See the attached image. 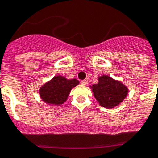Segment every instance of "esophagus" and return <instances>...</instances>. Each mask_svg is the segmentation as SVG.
<instances>
[{
    "label": "esophagus",
    "instance_id": "1",
    "mask_svg": "<svg viewBox=\"0 0 158 158\" xmlns=\"http://www.w3.org/2000/svg\"><path fill=\"white\" fill-rule=\"evenodd\" d=\"M81 83L83 84V85H87V83H88V79H84V80H82Z\"/></svg>",
    "mask_w": 158,
    "mask_h": 158
}]
</instances>
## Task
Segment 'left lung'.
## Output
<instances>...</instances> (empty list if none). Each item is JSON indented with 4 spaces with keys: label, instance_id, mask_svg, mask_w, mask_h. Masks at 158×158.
Wrapping results in <instances>:
<instances>
[{
    "label": "left lung",
    "instance_id": "1",
    "mask_svg": "<svg viewBox=\"0 0 158 158\" xmlns=\"http://www.w3.org/2000/svg\"><path fill=\"white\" fill-rule=\"evenodd\" d=\"M90 88L100 105L107 109L118 106L128 93V88L125 84L106 75L100 76L98 83Z\"/></svg>",
    "mask_w": 158,
    "mask_h": 158
}]
</instances>
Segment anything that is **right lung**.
Listing matches in <instances>:
<instances>
[{"instance_id":"add662e5","label":"right lung","mask_w":158,"mask_h":158,"mask_svg":"<svg viewBox=\"0 0 158 158\" xmlns=\"http://www.w3.org/2000/svg\"><path fill=\"white\" fill-rule=\"evenodd\" d=\"M79 83V80L75 79H67L63 76L57 75L40 88V97L48 105L60 106L67 100L71 89Z\"/></svg>"}]
</instances>
